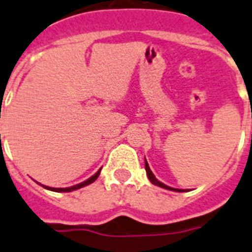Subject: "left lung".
<instances>
[{
  "label": "left lung",
  "mask_w": 252,
  "mask_h": 252,
  "mask_svg": "<svg viewBox=\"0 0 252 252\" xmlns=\"http://www.w3.org/2000/svg\"><path fill=\"white\" fill-rule=\"evenodd\" d=\"M145 169H146L147 177H149V180H150L151 183L154 184V185H158V186H160V188H164V189L173 190V191H184V190H181V189H173V188H169V186L164 185V184H163V183H160V181H158V180L155 179L154 173L151 172V169H150V167H149V164H147V161H145Z\"/></svg>",
  "instance_id": "left-lung-1"
}]
</instances>
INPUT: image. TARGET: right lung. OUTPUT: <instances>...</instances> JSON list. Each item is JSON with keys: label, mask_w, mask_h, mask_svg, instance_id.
I'll use <instances>...</instances> for the list:
<instances>
[{"label": "right lung", "mask_w": 252, "mask_h": 252, "mask_svg": "<svg viewBox=\"0 0 252 252\" xmlns=\"http://www.w3.org/2000/svg\"><path fill=\"white\" fill-rule=\"evenodd\" d=\"M99 173H101V169H99V171H97V173H94L91 179H88L87 181H84V183H81V184H77V185H75V186H71V188H49V186H44V185H42V186H44L45 189L52 190V191H58V193H67V191H72V190L80 189V188H83V186H87V185H89V184L94 183V181L98 179Z\"/></svg>", "instance_id": "right-lung-1"}]
</instances>
